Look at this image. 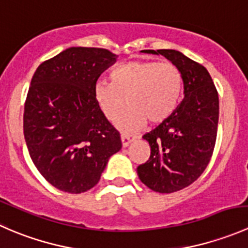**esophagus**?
I'll return each instance as SVG.
<instances>
[{"label": "esophagus", "instance_id": "34e87169", "mask_svg": "<svg viewBox=\"0 0 248 248\" xmlns=\"http://www.w3.org/2000/svg\"><path fill=\"white\" fill-rule=\"evenodd\" d=\"M136 139V137H131L128 134H121V141H122V146L126 147L131 144V141Z\"/></svg>", "mask_w": 248, "mask_h": 248}]
</instances>
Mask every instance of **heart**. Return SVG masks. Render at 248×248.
<instances>
[{
    "mask_svg": "<svg viewBox=\"0 0 248 248\" xmlns=\"http://www.w3.org/2000/svg\"><path fill=\"white\" fill-rule=\"evenodd\" d=\"M111 82L98 81L93 97L102 114L122 131L140 129L146 120L161 124L175 111L184 93V77L171 62L131 61L110 73Z\"/></svg>",
    "mask_w": 248,
    "mask_h": 248,
    "instance_id": "1",
    "label": "heart"
}]
</instances>
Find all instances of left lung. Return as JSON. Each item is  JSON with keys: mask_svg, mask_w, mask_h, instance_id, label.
Listing matches in <instances>:
<instances>
[{"mask_svg": "<svg viewBox=\"0 0 248 248\" xmlns=\"http://www.w3.org/2000/svg\"><path fill=\"white\" fill-rule=\"evenodd\" d=\"M142 51L163 55L184 77V101L168 119L142 136L151 154L137 168L145 186L158 193H172L193 184L211 159L218 126V92L206 68L182 52Z\"/></svg>", "mask_w": 248, "mask_h": 248, "instance_id": "8db88e82", "label": "left lung"}]
</instances>
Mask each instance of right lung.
<instances>
[{
  "instance_id": "obj_1",
  "label": "right lung",
  "mask_w": 248,
  "mask_h": 248,
  "mask_svg": "<svg viewBox=\"0 0 248 248\" xmlns=\"http://www.w3.org/2000/svg\"><path fill=\"white\" fill-rule=\"evenodd\" d=\"M116 61L102 47H69L39 64L24 108V136L36 168L60 191L78 194L98 184L120 133L93 97L97 79Z\"/></svg>"
}]
</instances>
